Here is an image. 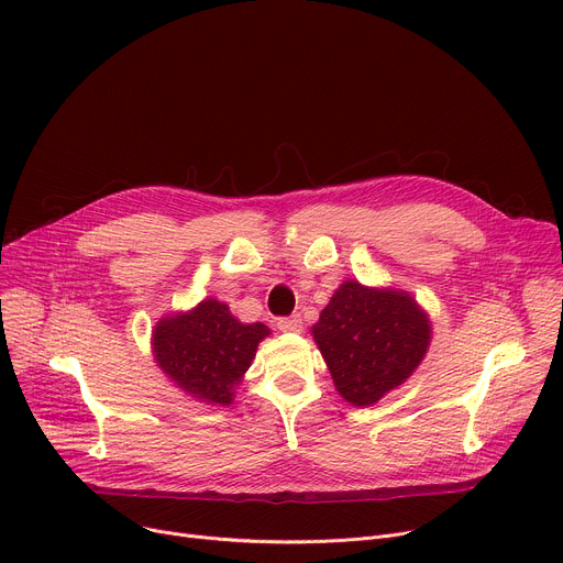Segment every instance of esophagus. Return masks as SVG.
Wrapping results in <instances>:
<instances>
[{
    "mask_svg": "<svg viewBox=\"0 0 563 563\" xmlns=\"http://www.w3.org/2000/svg\"><path fill=\"white\" fill-rule=\"evenodd\" d=\"M276 329L280 331V333H301V329H303V321H301V317H280L278 321H276Z\"/></svg>",
    "mask_w": 563,
    "mask_h": 563,
    "instance_id": "34e87169",
    "label": "esophagus"
}]
</instances>
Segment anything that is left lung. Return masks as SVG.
Wrapping results in <instances>:
<instances>
[{
  "label": "left lung",
  "mask_w": 563,
  "mask_h": 563,
  "mask_svg": "<svg viewBox=\"0 0 563 563\" xmlns=\"http://www.w3.org/2000/svg\"><path fill=\"white\" fill-rule=\"evenodd\" d=\"M312 335L338 393L353 406H369L420 365L431 327L408 294L346 280L321 310Z\"/></svg>",
  "instance_id": "1"
}]
</instances>
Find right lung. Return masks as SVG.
I'll use <instances>...</instances> for the list:
<instances>
[{
	"mask_svg": "<svg viewBox=\"0 0 563 563\" xmlns=\"http://www.w3.org/2000/svg\"><path fill=\"white\" fill-rule=\"evenodd\" d=\"M264 323H242L217 299L189 314L164 317L153 333L155 358L164 374L205 404H232V388L251 367Z\"/></svg>",
	"mask_w": 563,
	"mask_h": 563,
	"instance_id": "right-lung-1",
	"label": "right lung"
}]
</instances>
